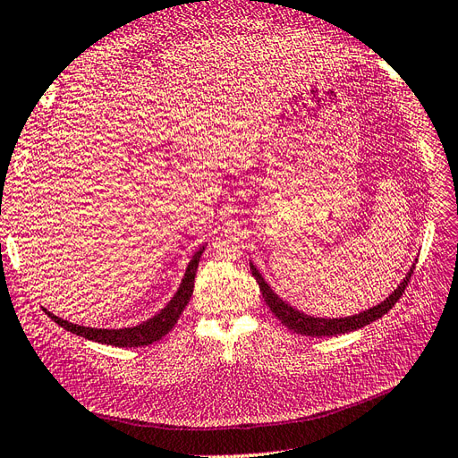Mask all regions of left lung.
<instances>
[{"mask_svg":"<svg viewBox=\"0 0 458 458\" xmlns=\"http://www.w3.org/2000/svg\"><path fill=\"white\" fill-rule=\"evenodd\" d=\"M412 269H414V266H412ZM412 269L405 275V279L397 284L394 293L387 296L382 303H378V306L365 310V311L357 313V315H350V317L323 318V317H311V315L301 313V311H298V310L290 306V303H286L284 300H281L279 296L273 293L271 286L266 283V279H263L261 273L256 269V266L250 261V271L254 275L256 283L259 284V293H261L263 300H266L269 310L273 311V315L279 318V321L284 327H288L290 330L296 332V335H303V336H336V335H344V332L363 328V327L370 325L372 321H377V318H380L382 315L390 311L395 306V301L401 298V294L405 293L407 283L411 281Z\"/></svg>","mask_w":458,"mask_h":458,"instance_id":"obj_1","label":"left lung"}]
</instances>
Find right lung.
Masks as SVG:
<instances>
[{
  "label": "right lung",
  "instance_id": "1",
  "mask_svg": "<svg viewBox=\"0 0 458 458\" xmlns=\"http://www.w3.org/2000/svg\"><path fill=\"white\" fill-rule=\"evenodd\" d=\"M204 248L206 246H200L195 252V256H192V259L189 261L183 281H182V284H179L174 298L168 301V306L160 310L155 317L147 318V321H143L141 325L128 327V328H91V327L68 323V321H64V318L53 315L49 311H46V313L53 318L55 323L61 325L64 330H71L72 335H78L81 338H88V340L99 342V344H106V345H116V348H141V345L158 342L162 336L168 335V332L174 328L179 315H182V311L185 310V306L192 296V288H195V275H197L199 261H200Z\"/></svg>",
  "mask_w": 458,
  "mask_h": 458
}]
</instances>
